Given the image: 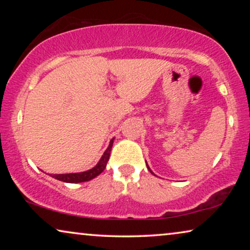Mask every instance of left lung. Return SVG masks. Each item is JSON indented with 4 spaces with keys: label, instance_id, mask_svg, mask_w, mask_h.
<instances>
[{
    "label": "left lung",
    "instance_id": "1",
    "mask_svg": "<svg viewBox=\"0 0 250 250\" xmlns=\"http://www.w3.org/2000/svg\"><path fill=\"white\" fill-rule=\"evenodd\" d=\"M146 167H148V169L150 170V172H151V173H152V170H151V169H150V167L148 166V164H146ZM152 174H153V173H152Z\"/></svg>",
    "mask_w": 250,
    "mask_h": 250
}]
</instances>
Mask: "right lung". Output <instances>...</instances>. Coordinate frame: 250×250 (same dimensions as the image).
I'll use <instances>...</instances> for the list:
<instances>
[{"label": "right lung", "instance_id": "1", "mask_svg": "<svg viewBox=\"0 0 250 250\" xmlns=\"http://www.w3.org/2000/svg\"><path fill=\"white\" fill-rule=\"evenodd\" d=\"M112 143H114V139L110 140V143H109L108 148L105 149L104 155H102L100 160H99V163L93 167V168L85 170V172H81V173L54 174V175H51V176L54 177V179L59 180V181H62V182H66V183H81V182H86V181L94 179V177H97L99 174H101L102 172H104L105 166H107L109 156H110Z\"/></svg>", "mask_w": 250, "mask_h": 250}]
</instances>
